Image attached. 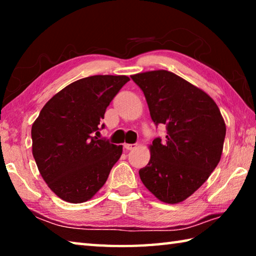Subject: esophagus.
<instances>
[{
    "instance_id": "obj_1",
    "label": "esophagus",
    "mask_w": 256,
    "mask_h": 256,
    "mask_svg": "<svg viewBox=\"0 0 256 256\" xmlns=\"http://www.w3.org/2000/svg\"><path fill=\"white\" fill-rule=\"evenodd\" d=\"M136 146H138L136 144H125L124 148L126 150H132V149H136Z\"/></svg>"
}]
</instances>
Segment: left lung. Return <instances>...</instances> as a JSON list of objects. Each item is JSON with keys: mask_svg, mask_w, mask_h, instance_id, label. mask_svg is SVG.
Returning a JSON list of instances; mask_svg holds the SVG:
<instances>
[{"mask_svg": "<svg viewBox=\"0 0 256 256\" xmlns=\"http://www.w3.org/2000/svg\"><path fill=\"white\" fill-rule=\"evenodd\" d=\"M131 78L144 92L154 124L167 128L164 140L152 141L149 162L138 175L158 200L180 203L219 164L226 124L214 99L175 73L157 70Z\"/></svg>", "mask_w": 256, "mask_h": 256, "instance_id": "obj_1", "label": "left lung"}]
</instances>
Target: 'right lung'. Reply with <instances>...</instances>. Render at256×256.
Listing matches in <instances>:
<instances>
[{
  "instance_id": "1",
  "label": "right lung",
  "mask_w": 256,
  "mask_h": 256,
  "mask_svg": "<svg viewBox=\"0 0 256 256\" xmlns=\"http://www.w3.org/2000/svg\"><path fill=\"white\" fill-rule=\"evenodd\" d=\"M126 76H92L72 82L45 104L32 128V154L48 188L82 203L106 183L123 146L94 136ZM105 125H102V128Z\"/></svg>"
}]
</instances>
